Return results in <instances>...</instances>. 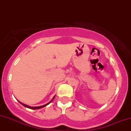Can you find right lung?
I'll list each match as a JSON object with an SVG mask.
<instances>
[{
  "label": "right lung",
  "mask_w": 131,
  "mask_h": 131,
  "mask_svg": "<svg viewBox=\"0 0 131 131\" xmlns=\"http://www.w3.org/2000/svg\"><path fill=\"white\" fill-rule=\"evenodd\" d=\"M55 96H54V97H53V99H52V100H51L50 102H49V103H47V104L44 105H42V106H29V105H26V104H24V103H21V102H19V101H18V102H19V103H21V104L23 105L24 106H25V107H26V108H30V109H32V110H37V109L42 108L44 107V106H47V105H49V103H50L51 102H52V100H53V99H55Z\"/></svg>",
  "instance_id": "obj_1"
}]
</instances>
